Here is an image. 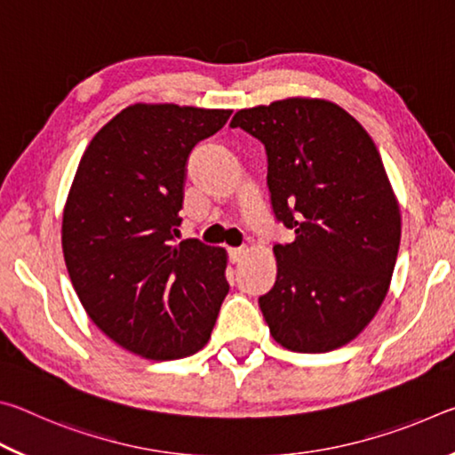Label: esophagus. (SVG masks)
Instances as JSON below:
<instances>
[{
    "label": "esophagus",
    "instance_id": "obj_1",
    "mask_svg": "<svg viewBox=\"0 0 455 455\" xmlns=\"http://www.w3.org/2000/svg\"><path fill=\"white\" fill-rule=\"evenodd\" d=\"M244 249L243 246H238V249H228V259H230V263H238V260H241L243 257H244Z\"/></svg>",
    "mask_w": 455,
    "mask_h": 455
}]
</instances>
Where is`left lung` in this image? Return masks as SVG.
Masks as SVG:
<instances>
[{"instance_id": "8db88e82", "label": "left lung", "mask_w": 455, "mask_h": 455, "mask_svg": "<svg viewBox=\"0 0 455 455\" xmlns=\"http://www.w3.org/2000/svg\"><path fill=\"white\" fill-rule=\"evenodd\" d=\"M265 144L275 219L295 241L275 244L276 281L259 307L283 347L325 353L379 311L397 260L402 217L371 136L341 106L287 98L235 114Z\"/></svg>"}]
</instances>
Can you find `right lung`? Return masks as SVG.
<instances>
[{
  "instance_id": "right-lung-1",
  "label": "right lung",
  "mask_w": 455,
  "mask_h": 455,
  "mask_svg": "<svg viewBox=\"0 0 455 455\" xmlns=\"http://www.w3.org/2000/svg\"><path fill=\"white\" fill-rule=\"evenodd\" d=\"M233 110L134 104L92 138L61 222V249L96 327L136 355L168 361L209 343L228 292L227 252L174 243L192 148Z\"/></svg>"
}]
</instances>
